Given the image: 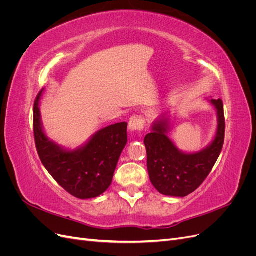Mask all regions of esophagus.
<instances>
[{
	"label": "esophagus",
	"mask_w": 256,
	"mask_h": 256,
	"mask_svg": "<svg viewBox=\"0 0 256 256\" xmlns=\"http://www.w3.org/2000/svg\"><path fill=\"white\" fill-rule=\"evenodd\" d=\"M145 124V120L142 115H134L129 120L128 128L130 131H140L143 129Z\"/></svg>",
	"instance_id": "34e87169"
}]
</instances>
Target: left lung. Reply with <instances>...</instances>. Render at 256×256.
<instances>
[{"mask_svg": "<svg viewBox=\"0 0 256 256\" xmlns=\"http://www.w3.org/2000/svg\"><path fill=\"white\" fill-rule=\"evenodd\" d=\"M206 100L216 112L218 125L212 141L203 150L187 152L178 148L168 138L172 122L166 113L152 122L150 134L144 138L150 180L161 194L187 196L202 184L220 156L226 131L223 102L221 99Z\"/></svg>", "mask_w": 256, "mask_h": 256, "instance_id": "left-lung-1", "label": "left lung"}]
</instances>
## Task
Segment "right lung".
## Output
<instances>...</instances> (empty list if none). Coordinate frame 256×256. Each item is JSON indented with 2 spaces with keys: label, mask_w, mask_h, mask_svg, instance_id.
I'll return each instance as SVG.
<instances>
[{
  "label": "right lung",
  "mask_w": 256,
  "mask_h": 256,
  "mask_svg": "<svg viewBox=\"0 0 256 256\" xmlns=\"http://www.w3.org/2000/svg\"><path fill=\"white\" fill-rule=\"evenodd\" d=\"M44 88L34 104V136L38 156L56 182L72 196L86 200L110 187L116 166L127 144V122L98 130L74 150L58 144L46 134L40 109Z\"/></svg>",
  "instance_id": "1"
}]
</instances>
